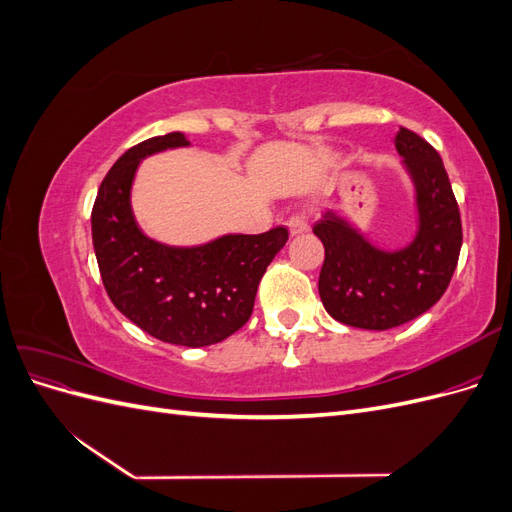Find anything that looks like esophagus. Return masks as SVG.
Wrapping results in <instances>:
<instances>
[{"label": "esophagus", "instance_id": "obj_1", "mask_svg": "<svg viewBox=\"0 0 512 512\" xmlns=\"http://www.w3.org/2000/svg\"><path fill=\"white\" fill-rule=\"evenodd\" d=\"M286 226H288L292 237H294V235H303V232L309 228V224H307V220L303 218V215H290Z\"/></svg>", "mask_w": 512, "mask_h": 512}]
</instances>
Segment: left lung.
Segmentation results:
<instances>
[{
	"instance_id": "1",
	"label": "left lung",
	"mask_w": 512,
	"mask_h": 512,
	"mask_svg": "<svg viewBox=\"0 0 512 512\" xmlns=\"http://www.w3.org/2000/svg\"><path fill=\"white\" fill-rule=\"evenodd\" d=\"M395 149L416 190L418 230L408 247L380 250L333 211L314 226L324 245L322 305L356 329L386 331L425 314L451 284L459 260V207L438 151L408 128H399Z\"/></svg>"
}]
</instances>
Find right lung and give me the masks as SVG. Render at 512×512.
<instances>
[{
	"label": "right lung",
	"instance_id": "right-lung-1",
	"mask_svg": "<svg viewBox=\"0 0 512 512\" xmlns=\"http://www.w3.org/2000/svg\"><path fill=\"white\" fill-rule=\"evenodd\" d=\"M188 145L181 132H170L123 153L98 190L91 237L102 284L123 316L166 344L203 348L250 320L260 277L286 245L288 230L226 235L196 247L143 235L130 205L136 168L151 153Z\"/></svg>",
	"mask_w": 512,
	"mask_h": 512
}]
</instances>
